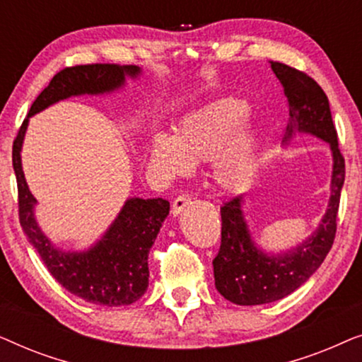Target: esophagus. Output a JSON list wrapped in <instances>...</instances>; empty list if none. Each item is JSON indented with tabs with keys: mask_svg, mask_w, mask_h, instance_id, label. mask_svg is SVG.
I'll list each match as a JSON object with an SVG mask.
<instances>
[{
	"mask_svg": "<svg viewBox=\"0 0 362 362\" xmlns=\"http://www.w3.org/2000/svg\"><path fill=\"white\" fill-rule=\"evenodd\" d=\"M189 204H191V197L189 196H186V194L177 196L176 199H175V202H173V206H171V214L175 216V217L180 216L181 212L185 211Z\"/></svg>",
	"mask_w": 362,
	"mask_h": 362,
	"instance_id": "1",
	"label": "esophagus"
}]
</instances>
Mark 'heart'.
<instances>
[{
  "label": "heart",
  "mask_w": 362,
  "mask_h": 362,
  "mask_svg": "<svg viewBox=\"0 0 362 362\" xmlns=\"http://www.w3.org/2000/svg\"><path fill=\"white\" fill-rule=\"evenodd\" d=\"M249 107L244 102L219 100L182 118L173 136L158 133L148 146V161L161 180L185 176L194 163L211 160L212 180L219 189L240 194L254 185L260 171V136L240 130Z\"/></svg>",
  "instance_id": "obj_1"
}]
</instances>
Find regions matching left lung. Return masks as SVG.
Listing matches in <instances>:
<instances>
[{
  "instance_id": "obj_1",
  "label": "left lung",
  "mask_w": 362,
  "mask_h": 362,
  "mask_svg": "<svg viewBox=\"0 0 362 362\" xmlns=\"http://www.w3.org/2000/svg\"><path fill=\"white\" fill-rule=\"evenodd\" d=\"M288 100V125L281 145L288 146L298 135H311L328 143L331 151L329 199L320 224L303 242L286 250H265L252 234L245 219L247 197L239 196L221 207L222 240L212 260L216 288L235 305H265L298 290L323 264L336 234L344 160L331 118L329 100L306 74L280 62H270Z\"/></svg>"
}]
</instances>
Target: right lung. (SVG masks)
I'll return each mask as SVG.
<instances>
[{"mask_svg":"<svg viewBox=\"0 0 362 362\" xmlns=\"http://www.w3.org/2000/svg\"><path fill=\"white\" fill-rule=\"evenodd\" d=\"M141 69L115 64H92L64 69L34 100L13 145V168L18 181L19 222L29 244L41 255L51 275L67 291L95 305L123 306L140 300L148 288V252L155 244L170 202L128 197L107 230L81 250L61 249L44 234L36 219L37 199L24 177L21 150L29 118L54 103L82 95H112L138 81Z\"/></svg>","mask_w":362,"mask_h":362,"instance_id":"add662e5","label":"right lung"}]
</instances>
